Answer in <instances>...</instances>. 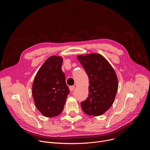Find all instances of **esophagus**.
<instances>
[{
    "mask_svg": "<svg viewBox=\"0 0 150 150\" xmlns=\"http://www.w3.org/2000/svg\"><path fill=\"white\" fill-rule=\"evenodd\" d=\"M75 86H71V87H69V90H70V91L72 92V91H73L74 90H75Z\"/></svg>",
    "mask_w": 150,
    "mask_h": 150,
    "instance_id": "34e87169",
    "label": "esophagus"
}]
</instances>
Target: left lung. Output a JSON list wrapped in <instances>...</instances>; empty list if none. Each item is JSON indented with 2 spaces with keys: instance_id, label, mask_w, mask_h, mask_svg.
<instances>
[{
  "instance_id": "8db88e82",
  "label": "left lung",
  "mask_w": 150,
  "mask_h": 150,
  "mask_svg": "<svg viewBox=\"0 0 150 150\" xmlns=\"http://www.w3.org/2000/svg\"><path fill=\"white\" fill-rule=\"evenodd\" d=\"M89 78V94L81 103L82 110L89 116H98L113 104L118 88L116 72L102 55L91 53L77 56Z\"/></svg>"
}]
</instances>
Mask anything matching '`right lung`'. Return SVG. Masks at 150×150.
I'll return each instance as SVG.
<instances>
[{
	"instance_id": "1",
	"label": "right lung",
	"mask_w": 150,
	"mask_h": 150,
	"mask_svg": "<svg viewBox=\"0 0 150 150\" xmlns=\"http://www.w3.org/2000/svg\"><path fill=\"white\" fill-rule=\"evenodd\" d=\"M63 58L49 57L37 72L32 87V94L37 109L44 116L60 115L65 105L69 89L61 67Z\"/></svg>"
}]
</instances>
